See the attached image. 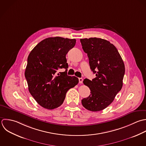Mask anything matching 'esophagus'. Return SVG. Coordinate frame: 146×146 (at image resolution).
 Returning a JSON list of instances; mask_svg holds the SVG:
<instances>
[{"label": "esophagus", "instance_id": "esophagus-1", "mask_svg": "<svg viewBox=\"0 0 146 146\" xmlns=\"http://www.w3.org/2000/svg\"><path fill=\"white\" fill-rule=\"evenodd\" d=\"M78 80H79V83L80 84H82V82H83V79L82 78H79Z\"/></svg>", "mask_w": 146, "mask_h": 146}]
</instances>
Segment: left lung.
Instances as JSON below:
<instances>
[{"instance_id":"1","label":"left lung","mask_w":146,"mask_h":146,"mask_svg":"<svg viewBox=\"0 0 146 146\" xmlns=\"http://www.w3.org/2000/svg\"><path fill=\"white\" fill-rule=\"evenodd\" d=\"M80 41L88 54L90 69L96 76L92 81L86 78L83 81L91 94L81 102L87 110L99 111L111 104L121 90L125 64L116 47L109 41L91 37L81 38Z\"/></svg>"}]
</instances>
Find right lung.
Wrapping results in <instances>:
<instances>
[{
    "mask_svg": "<svg viewBox=\"0 0 146 146\" xmlns=\"http://www.w3.org/2000/svg\"><path fill=\"white\" fill-rule=\"evenodd\" d=\"M76 39L48 37L40 41L30 52L25 70L28 90L42 108L51 110L61 106L69 89L78 83L75 76L67 75L66 55ZM66 68L59 72L61 68Z\"/></svg>",
    "mask_w": 146,
    "mask_h": 146,
    "instance_id": "right-lung-1",
    "label": "right lung"
}]
</instances>
